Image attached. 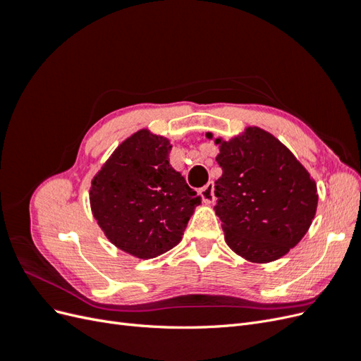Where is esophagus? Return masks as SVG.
<instances>
[{"mask_svg": "<svg viewBox=\"0 0 361 361\" xmlns=\"http://www.w3.org/2000/svg\"><path fill=\"white\" fill-rule=\"evenodd\" d=\"M200 195L204 203H212L215 200L214 195V182H207L204 187L200 190Z\"/></svg>", "mask_w": 361, "mask_h": 361, "instance_id": "esophagus-1", "label": "esophagus"}]
</instances>
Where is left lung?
<instances>
[{"instance_id":"obj_1","label":"left lung","mask_w":361,"mask_h":361,"mask_svg":"<svg viewBox=\"0 0 361 361\" xmlns=\"http://www.w3.org/2000/svg\"><path fill=\"white\" fill-rule=\"evenodd\" d=\"M215 145L223 170L215 180V214L227 245L255 264L285 256L307 233L318 207L309 171L281 141L257 126L228 141L215 138Z\"/></svg>"}]
</instances>
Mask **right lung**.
<instances>
[{
	"mask_svg": "<svg viewBox=\"0 0 361 361\" xmlns=\"http://www.w3.org/2000/svg\"><path fill=\"white\" fill-rule=\"evenodd\" d=\"M170 141L141 129L92 180L90 206L105 236L125 253L152 259L178 245L200 197L170 166Z\"/></svg>",
	"mask_w": 361,
	"mask_h": 361,
	"instance_id": "right-lung-1",
	"label": "right lung"
}]
</instances>
